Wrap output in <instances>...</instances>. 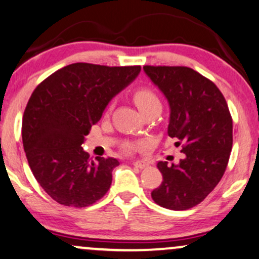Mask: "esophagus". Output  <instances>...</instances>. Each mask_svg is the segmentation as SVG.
Returning a JSON list of instances; mask_svg holds the SVG:
<instances>
[{"instance_id":"obj_1","label":"esophagus","mask_w":259,"mask_h":259,"mask_svg":"<svg viewBox=\"0 0 259 259\" xmlns=\"http://www.w3.org/2000/svg\"><path fill=\"white\" fill-rule=\"evenodd\" d=\"M133 165L135 167H139V169H145V167L147 166V164H146L145 161H142V160H135L133 163Z\"/></svg>"}]
</instances>
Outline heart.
<instances>
[{"label":"heart","instance_id":"obj_1","mask_svg":"<svg viewBox=\"0 0 259 259\" xmlns=\"http://www.w3.org/2000/svg\"><path fill=\"white\" fill-rule=\"evenodd\" d=\"M133 99L141 113L142 112H145L146 110H148V108L154 107V106H160V101L159 99H158V96L155 95L151 89H147V88L136 89L133 94ZM112 107H113V105L111 104L108 106L107 111L110 112L112 110ZM133 148L134 146L132 145L126 147V149H133Z\"/></svg>","mask_w":259,"mask_h":259}]
</instances>
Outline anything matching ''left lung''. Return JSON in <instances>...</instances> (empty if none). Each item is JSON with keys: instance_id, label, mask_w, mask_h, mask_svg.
Segmentation results:
<instances>
[{"instance_id": "8db88e82", "label": "left lung", "mask_w": 259, "mask_h": 259, "mask_svg": "<svg viewBox=\"0 0 259 259\" xmlns=\"http://www.w3.org/2000/svg\"><path fill=\"white\" fill-rule=\"evenodd\" d=\"M170 106L167 134L183 143L179 164L159 161L161 185L152 199L170 210H187L213 191L227 169L233 146V120L216 84L185 66H143Z\"/></svg>"}]
</instances>
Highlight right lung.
<instances>
[{
	"instance_id": "add662e5",
	"label": "right lung",
	"mask_w": 259,
	"mask_h": 259,
	"mask_svg": "<svg viewBox=\"0 0 259 259\" xmlns=\"http://www.w3.org/2000/svg\"><path fill=\"white\" fill-rule=\"evenodd\" d=\"M141 66L76 62L37 85L23 116L24 151L47 194L65 206L85 207L110 189L114 158L90 160L82 148L108 102L139 76Z\"/></svg>"
}]
</instances>
